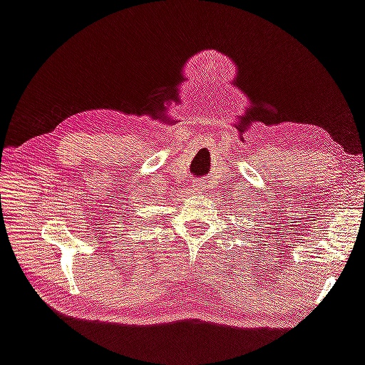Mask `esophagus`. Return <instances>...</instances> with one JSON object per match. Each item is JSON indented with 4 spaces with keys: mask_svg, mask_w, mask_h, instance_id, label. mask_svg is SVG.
<instances>
[{
    "mask_svg": "<svg viewBox=\"0 0 365 365\" xmlns=\"http://www.w3.org/2000/svg\"><path fill=\"white\" fill-rule=\"evenodd\" d=\"M195 187H198V185H195Z\"/></svg>",
    "mask_w": 365,
    "mask_h": 365,
    "instance_id": "obj_1",
    "label": "esophagus"
}]
</instances>
